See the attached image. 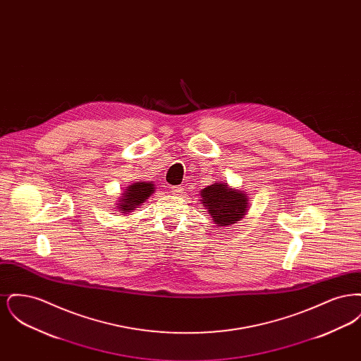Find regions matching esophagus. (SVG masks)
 I'll use <instances>...</instances> for the list:
<instances>
[{
    "label": "esophagus",
    "instance_id": "obj_1",
    "mask_svg": "<svg viewBox=\"0 0 361 361\" xmlns=\"http://www.w3.org/2000/svg\"><path fill=\"white\" fill-rule=\"evenodd\" d=\"M181 190H183V188L180 185H176V187L171 188V192H172L173 195H180Z\"/></svg>",
    "mask_w": 361,
    "mask_h": 361
}]
</instances>
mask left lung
Listing matches in <instances>:
<instances>
[{
    "mask_svg": "<svg viewBox=\"0 0 361 361\" xmlns=\"http://www.w3.org/2000/svg\"><path fill=\"white\" fill-rule=\"evenodd\" d=\"M200 193V202L207 207L212 222L218 227L237 224L247 211L249 199L246 193L230 188L227 183H214Z\"/></svg>",
    "mask_w": 361,
    "mask_h": 361,
    "instance_id": "obj_1",
    "label": "left lung"
}]
</instances>
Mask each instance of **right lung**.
Listing matches in <instances>:
<instances>
[{"label":"right lung","instance_id":"right-lung-1","mask_svg":"<svg viewBox=\"0 0 361 361\" xmlns=\"http://www.w3.org/2000/svg\"><path fill=\"white\" fill-rule=\"evenodd\" d=\"M153 192H154V184L152 181L149 183L137 181L130 187H127V189L123 192V196L118 204V209L123 214H128L133 209L137 208V206H140Z\"/></svg>","mask_w":361,"mask_h":361}]
</instances>
